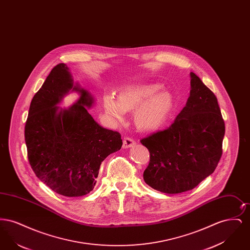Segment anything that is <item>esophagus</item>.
I'll list each match as a JSON object with an SVG mask.
<instances>
[{
    "mask_svg": "<svg viewBox=\"0 0 250 250\" xmlns=\"http://www.w3.org/2000/svg\"><path fill=\"white\" fill-rule=\"evenodd\" d=\"M135 144V142H134V140L133 139H131V138H128V137H126V138H125L124 139V142H123V148H129L131 147L132 145H134Z\"/></svg>",
    "mask_w": 250,
    "mask_h": 250,
    "instance_id": "esophagus-1",
    "label": "esophagus"
}]
</instances>
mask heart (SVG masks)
Wrapping results in <instances>:
<instances>
[{
  "label": "heart",
  "mask_w": 250,
  "mask_h": 250,
  "mask_svg": "<svg viewBox=\"0 0 250 250\" xmlns=\"http://www.w3.org/2000/svg\"><path fill=\"white\" fill-rule=\"evenodd\" d=\"M158 83L130 84L122 87L116 100L104 97L107 115L117 123L124 120L125 111L135 110L134 121L139 129L155 131L163 126L172 107V97L167 91H159Z\"/></svg>",
  "instance_id": "b5f03b06"
}]
</instances>
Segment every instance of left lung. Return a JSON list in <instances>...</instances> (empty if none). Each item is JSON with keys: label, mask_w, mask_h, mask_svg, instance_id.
I'll use <instances>...</instances> for the list:
<instances>
[{"label": "left lung", "mask_w": 250, "mask_h": 250, "mask_svg": "<svg viewBox=\"0 0 250 250\" xmlns=\"http://www.w3.org/2000/svg\"><path fill=\"white\" fill-rule=\"evenodd\" d=\"M190 78V95L171 125L141 140L150 153L144 182L167 194L196 188L222 155L225 123L217 98L195 73Z\"/></svg>", "instance_id": "8db88e82"}]
</instances>
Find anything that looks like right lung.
<instances>
[{
	"label": "right lung",
	"mask_w": 250,
	"mask_h": 250,
	"mask_svg": "<svg viewBox=\"0 0 250 250\" xmlns=\"http://www.w3.org/2000/svg\"><path fill=\"white\" fill-rule=\"evenodd\" d=\"M69 90L81 97L69 109L57 106ZM94 98L74 85L64 63L52 68L30 105L25 125L27 155L37 178L65 197L94 189L99 167L107 155L122 147L121 134L99 125L85 107Z\"/></svg>",
	"instance_id": "obj_1"
}]
</instances>
